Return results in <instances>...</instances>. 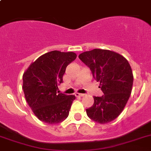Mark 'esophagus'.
Returning <instances> with one entry per match:
<instances>
[{
	"label": "esophagus",
	"instance_id": "1",
	"mask_svg": "<svg viewBox=\"0 0 151 151\" xmlns=\"http://www.w3.org/2000/svg\"><path fill=\"white\" fill-rule=\"evenodd\" d=\"M74 95H75L76 97H81V96H84V94L79 93H76L74 94Z\"/></svg>",
	"mask_w": 151,
	"mask_h": 151
}]
</instances>
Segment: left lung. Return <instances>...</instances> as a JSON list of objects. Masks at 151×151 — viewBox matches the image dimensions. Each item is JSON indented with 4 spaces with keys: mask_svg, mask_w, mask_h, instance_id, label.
I'll return each instance as SVG.
<instances>
[{
    "mask_svg": "<svg viewBox=\"0 0 151 151\" xmlns=\"http://www.w3.org/2000/svg\"><path fill=\"white\" fill-rule=\"evenodd\" d=\"M79 58L89 67L104 93L101 97L93 96V105L86 109L87 115L100 124L111 122L122 112L132 93L134 76L130 64L121 55L101 49L84 52Z\"/></svg>",
    "mask_w": 151,
    "mask_h": 151,
    "instance_id": "1",
    "label": "left lung"
}]
</instances>
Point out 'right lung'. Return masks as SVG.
Segmentation results:
<instances>
[{
	"mask_svg": "<svg viewBox=\"0 0 151 151\" xmlns=\"http://www.w3.org/2000/svg\"><path fill=\"white\" fill-rule=\"evenodd\" d=\"M77 58L73 52H49L38 58L24 72L22 89L34 115L43 122L56 124L68 117L75 96L57 93L67 66Z\"/></svg>",
	"mask_w": 151,
	"mask_h": 151,
	"instance_id": "1",
	"label": "right lung"
}]
</instances>
